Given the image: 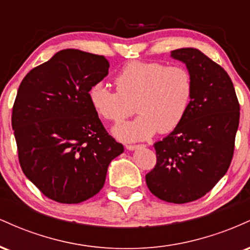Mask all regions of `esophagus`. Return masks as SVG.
<instances>
[{
  "label": "esophagus",
  "mask_w": 250,
  "mask_h": 250,
  "mask_svg": "<svg viewBox=\"0 0 250 250\" xmlns=\"http://www.w3.org/2000/svg\"><path fill=\"white\" fill-rule=\"evenodd\" d=\"M142 147H145V146L143 145H127L125 146V148H127L128 150H135V149L142 148Z\"/></svg>",
  "instance_id": "1"
}]
</instances>
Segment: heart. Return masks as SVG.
<instances>
[{
  "label": "heart",
  "instance_id": "heart-1",
  "mask_svg": "<svg viewBox=\"0 0 250 250\" xmlns=\"http://www.w3.org/2000/svg\"><path fill=\"white\" fill-rule=\"evenodd\" d=\"M117 90L96 82L89 88L91 107L102 120L120 123L135 110L134 121L114 129L125 141L145 140L159 131H174L187 115L194 96V79L183 65L163 62H129L115 77Z\"/></svg>",
  "mask_w": 250,
  "mask_h": 250
}]
</instances>
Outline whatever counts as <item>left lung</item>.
<instances>
[{"label": "left lung", "mask_w": 250, "mask_h": 250, "mask_svg": "<svg viewBox=\"0 0 250 250\" xmlns=\"http://www.w3.org/2000/svg\"><path fill=\"white\" fill-rule=\"evenodd\" d=\"M194 79V96L181 125L154 143L156 165L146 175L160 200L188 203L205 196L227 173L234 155L240 103L227 71L194 48L171 51Z\"/></svg>", "instance_id": "1"}]
</instances>
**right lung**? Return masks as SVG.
<instances>
[{
    "mask_svg": "<svg viewBox=\"0 0 250 250\" xmlns=\"http://www.w3.org/2000/svg\"><path fill=\"white\" fill-rule=\"evenodd\" d=\"M108 69L104 56L64 49L31 69L17 90L11 127L20 166L56 202L73 205L96 195L109 163L123 153L88 97Z\"/></svg>",
    "mask_w": 250,
    "mask_h": 250,
    "instance_id": "add662e5",
    "label": "right lung"
}]
</instances>
